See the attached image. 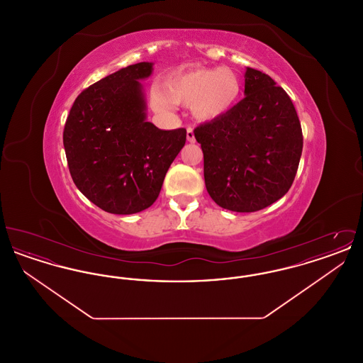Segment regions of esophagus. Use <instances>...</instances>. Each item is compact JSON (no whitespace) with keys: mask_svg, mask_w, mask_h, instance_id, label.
Returning a JSON list of instances; mask_svg holds the SVG:
<instances>
[{"mask_svg":"<svg viewBox=\"0 0 363 363\" xmlns=\"http://www.w3.org/2000/svg\"><path fill=\"white\" fill-rule=\"evenodd\" d=\"M186 138H188V141H189V143H194V141H196V138H194V133H193V128H191V126H188V128H186Z\"/></svg>","mask_w":363,"mask_h":363,"instance_id":"obj_1","label":"esophagus"}]
</instances>
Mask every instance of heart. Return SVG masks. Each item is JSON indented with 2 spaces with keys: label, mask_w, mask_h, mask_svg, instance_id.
<instances>
[{
  "label": "heart",
  "mask_w": 363,
  "mask_h": 363,
  "mask_svg": "<svg viewBox=\"0 0 363 363\" xmlns=\"http://www.w3.org/2000/svg\"><path fill=\"white\" fill-rule=\"evenodd\" d=\"M242 83L231 68H193L178 72L167 79L164 88H156L152 102L159 110H172L174 104L190 106L203 121L228 113L241 96Z\"/></svg>",
  "instance_id": "obj_1"
}]
</instances>
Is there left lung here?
Segmentation results:
<instances>
[{
    "instance_id": "left-lung-1",
    "label": "left lung",
    "mask_w": 363,
    "mask_h": 363,
    "mask_svg": "<svg viewBox=\"0 0 363 363\" xmlns=\"http://www.w3.org/2000/svg\"><path fill=\"white\" fill-rule=\"evenodd\" d=\"M245 95L225 116L200 123L194 138L211 199L228 211L256 212L291 188L303 136L290 96L268 74L247 68Z\"/></svg>"
}]
</instances>
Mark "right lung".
I'll use <instances>...</instances> for the list:
<instances>
[{"label": "right lung", "instance_id": "add662e5", "mask_svg": "<svg viewBox=\"0 0 363 363\" xmlns=\"http://www.w3.org/2000/svg\"><path fill=\"white\" fill-rule=\"evenodd\" d=\"M152 72L138 62L86 88L64 128L72 179L96 207L130 215L155 203L186 129L160 130L145 121L143 86Z\"/></svg>", "mask_w": 363, "mask_h": 363}]
</instances>
